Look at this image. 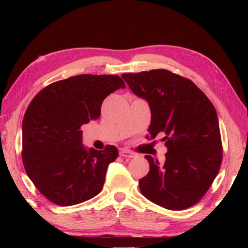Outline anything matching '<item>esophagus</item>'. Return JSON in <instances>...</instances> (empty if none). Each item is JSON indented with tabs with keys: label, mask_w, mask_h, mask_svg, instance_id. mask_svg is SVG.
<instances>
[{
	"label": "esophagus",
	"mask_w": 248,
	"mask_h": 248,
	"mask_svg": "<svg viewBox=\"0 0 248 248\" xmlns=\"http://www.w3.org/2000/svg\"><path fill=\"white\" fill-rule=\"evenodd\" d=\"M119 155H120L121 156H124V157H129V159H132V157H135V156H136V155L133 154L132 151H129V150H127V149H121V150L119 151Z\"/></svg>",
	"instance_id": "obj_1"
}]
</instances>
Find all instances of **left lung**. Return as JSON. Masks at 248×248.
I'll use <instances>...</instances> for the list:
<instances>
[{"label": "left lung", "mask_w": 248, "mask_h": 248, "mask_svg": "<svg viewBox=\"0 0 248 248\" xmlns=\"http://www.w3.org/2000/svg\"><path fill=\"white\" fill-rule=\"evenodd\" d=\"M121 77L136 96L149 104L150 140L162 133L166 140L164 164L145 156L150 170L140 180L141 194L168 210L192 207L207 193L222 164L215 108L191 80L165 69Z\"/></svg>", "instance_id": "1"}]
</instances>
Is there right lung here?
Instances as JSON below:
<instances>
[{
    "label": "right lung",
    "instance_id": "right-lung-1",
    "mask_svg": "<svg viewBox=\"0 0 248 248\" xmlns=\"http://www.w3.org/2000/svg\"><path fill=\"white\" fill-rule=\"evenodd\" d=\"M119 88L125 84L118 76L80 75L50 84L31 100L22 123V161L50 202L66 207L101 192L118 150L86 149L81 127L100 117L103 100Z\"/></svg>",
    "mask_w": 248,
    "mask_h": 248
}]
</instances>
